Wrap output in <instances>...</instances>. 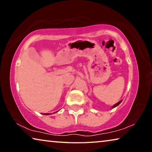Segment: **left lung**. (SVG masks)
Wrapping results in <instances>:
<instances>
[{
    "label": "left lung",
    "mask_w": 152,
    "mask_h": 152,
    "mask_svg": "<svg viewBox=\"0 0 152 152\" xmlns=\"http://www.w3.org/2000/svg\"><path fill=\"white\" fill-rule=\"evenodd\" d=\"M122 102V101H119V102H117V103H116V104H114V105H113V108H115V107H116L117 106H118V105H119L120 103H121V102Z\"/></svg>",
    "instance_id": "1"
}]
</instances>
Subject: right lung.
Returning a JSON list of instances; mask_svg holds the SVG:
<instances>
[{"instance_id":"right-lung-1","label":"right lung","mask_w":152,"mask_h":152,"mask_svg":"<svg viewBox=\"0 0 152 152\" xmlns=\"http://www.w3.org/2000/svg\"><path fill=\"white\" fill-rule=\"evenodd\" d=\"M43 114H44V115H50V113H43Z\"/></svg>"}]
</instances>
